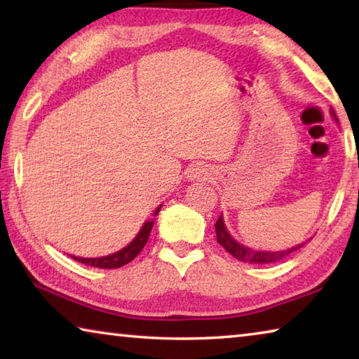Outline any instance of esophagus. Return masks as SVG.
Here are the masks:
<instances>
[{
    "mask_svg": "<svg viewBox=\"0 0 359 359\" xmlns=\"http://www.w3.org/2000/svg\"><path fill=\"white\" fill-rule=\"evenodd\" d=\"M190 175H188V177H191L193 180H199V179H205V177H209L210 175V172H209V169L205 168V166H203V165H196V166H191L190 168Z\"/></svg>",
    "mask_w": 359,
    "mask_h": 359,
    "instance_id": "34e87169",
    "label": "esophagus"
}]
</instances>
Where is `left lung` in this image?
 <instances>
[{"instance_id": "8db88e82", "label": "left lung", "mask_w": 359, "mask_h": 359, "mask_svg": "<svg viewBox=\"0 0 359 359\" xmlns=\"http://www.w3.org/2000/svg\"><path fill=\"white\" fill-rule=\"evenodd\" d=\"M331 114L332 117L336 118L337 121V115L336 112L331 109ZM215 233H217V242L220 244L224 250L228 253L233 255L234 258H238L239 261H244V263H253V264H267V263H276V261L282 259L285 257H288L290 253H293L297 248H301L302 245H306V242L304 244L296 245L293 248H288V250H280V252H261V250H252V248L244 247L242 244H239L238 241L231 238V234L224 228V222H223V217L220 215L218 218L217 223H215Z\"/></svg>"}]
</instances>
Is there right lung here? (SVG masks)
Returning a JSON list of instances; mask_svg holds the SVG:
<instances>
[{
	"label": "right lung",
	"instance_id": "1",
	"mask_svg": "<svg viewBox=\"0 0 359 359\" xmlns=\"http://www.w3.org/2000/svg\"><path fill=\"white\" fill-rule=\"evenodd\" d=\"M160 209H161V205H158L154 217L158 215ZM154 217L142 224V228L136 234V238L133 239L128 245L121 248V250L107 255V257H98V258H81V257H71V258H74L76 261H79V263H83L87 266L100 267V269H115V267H121V266L128 264L130 261L135 259L137 255L141 253L144 245L147 244L150 231H151V228H154V223H155Z\"/></svg>",
	"mask_w": 359,
	"mask_h": 359
}]
</instances>
